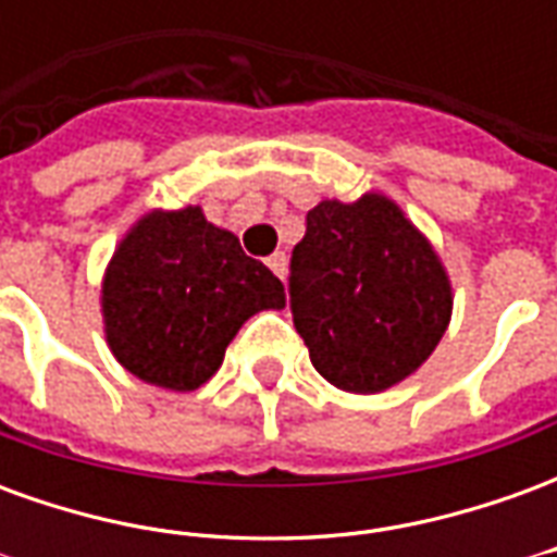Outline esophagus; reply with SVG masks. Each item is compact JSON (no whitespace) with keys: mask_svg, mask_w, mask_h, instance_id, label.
<instances>
[{"mask_svg":"<svg viewBox=\"0 0 557 557\" xmlns=\"http://www.w3.org/2000/svg\"><path fill=\"white\" fill-rule=\"evenodd\" d=\"M268 268H271V271H274L280 280H283V277H286V268H289V256L283 253V250L271 253V256H268Z\"/></svg>","mask_w":557,"mask_h":557,"instance_id":"esophagus-1","label":"esophagus"}]
</instances>
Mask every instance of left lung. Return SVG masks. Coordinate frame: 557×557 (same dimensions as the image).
I'll return each mask as SVG.
<instances>
[{
  "instance_id": "obj_1",
  "label": "left lung",
  "mask_w": 557,
  "mask_h": 557,
  "mask_svg": "<svg viewBox=\"0 0 557 557\" xmlns=\"http://www.w3.org/2000/svg\"><path fill=\"white\" fill-rule=\"evenodd\" d=\"M289 307L310 361L349 394H379L426 361L450 322V283L391 199H325L289 262Z\"/></svg>"
}]
</instances>
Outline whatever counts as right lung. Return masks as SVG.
Wrapping results in <instances>:
<instances>
[{"mask_svg": "<svg viewBox=\"0 0 557 557\" xmlns=\"http://www.w3.org/2000/svg\"><path fill=\"white\" fill-rule=\"evenodd\" d=\"M283 304V283L199 208L139 220L103 277L110 349L127 373L170 391L208 382L238 327Z\"/></svg>", "mask_w": 557, "mask_h": 557, "instance_id": "right-lung-1", "label": "right lung"}]
</instances>
